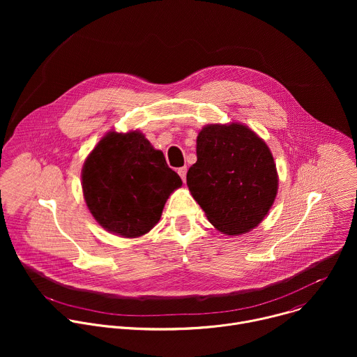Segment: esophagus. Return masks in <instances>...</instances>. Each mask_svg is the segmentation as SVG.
Listing matches in <instances>:
<instances>
[{
    "label": "esophagus",
    "mask_w": 357,
    "mask_h": 357,
    "mask_svg": "<svg viewBox=\"0 0 357 357\" xmlns=\"http://www.w3.org/2000/svg\"><path fill=\"white\" fill-rule=\"evenodd\" d=\"M186 172H188V168H186V167H182V168L178 169V174H179V176L182 178L183 182L186 181Z\"/></svg>",
    "instance_id": "34e87169"
}]
</instances>
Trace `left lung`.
Instances as JSON below:
<instances>
[{"mask_svg":"<svg viewBox=\"0 0 357 357\" xmlns=\"http://www.w3.org/2000/svg\"><path fill=\"white\" fill-rule=\"evenodd\" d=\"M186 175L193 199L223 234H244L267 216L278 190L268 145L241 123L209 124L196 138Z\"/></svg>","mask_w":357,"mask_h":357,"instance_id":"left-lung-1","label":"left lung"}]
</instances>
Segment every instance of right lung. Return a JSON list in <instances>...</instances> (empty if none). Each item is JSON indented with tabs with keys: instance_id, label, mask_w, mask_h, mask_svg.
I'll use <instances>...</instances> for the list:
<instances>
[{
	"instance_id": "right-lung-1",
	"label": "right lung",
	"mask_w": 357,
	"mask_h": 357,
	"mask_svg": "<svg viewBox=\"0 0 357 357\" xmlns=\"http://www.w3.org/2000/svg\"><path fill=\"white\" fill-rule=\"evenodd\" d=\"M182 186L179 175L139 131H110L90 152L82 169L86 205L107 231L135 238L162 215L169 195Z\"/></svg>"
}]
</instances>
